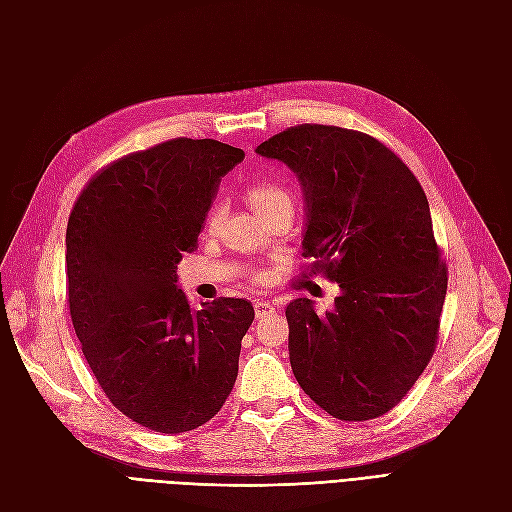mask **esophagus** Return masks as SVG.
I'll return each mask as SVG.
<instances>
[{"label":"esophagus","instance_id":"obj_1","mask_svg":"<svg viewBox=\"0 0 512 512\" xmlns=\"http://www.w3.org/2000/svg\"><path fill=\"white\" fill-rule=\"evenodd\" d=\"M254 311H256L258 320H262V317L273 315V313H275V307H273L271 303H267V301H256V303H254Z\"/></svg>","mask_w":512,"mask_h":512}]
</instances>
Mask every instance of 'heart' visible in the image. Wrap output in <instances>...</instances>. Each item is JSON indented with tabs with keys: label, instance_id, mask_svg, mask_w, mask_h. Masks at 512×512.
<instances>
[{
	"label": "heart",
	"instance_id": "obj_1",
	"mask_svg": "<svg viewBox=\"0 0 512 512\" xmlns=\"http://www.w3.org/2000/svg\"><path fill=\"white\" fill-rule=\"evenodd\" d=\"M248 203L256 214H267L275 209H292V197L286 188L275 184H256L248 190ZM264 279V275H258Z\"/></svg>",
	"mask_w": 512,
	"mask_h": 512
}]
</instances>
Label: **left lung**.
Listing matches in <instances>:
<instances>
[{"label":"left lung","mask_w":512,"mask_h":512,"mask_svg":"<svg viewBox=\"0 0 512 512\" xmlns=\"http://www.w3.org/2000/svg\"><path fill=\"white\" fill-rule=\"evenodd\" d=\"M296 173L305 197V256L337 281L334 307H286L292 373L343 421L375 419L428 366L447 294L430 205L411 169L375 137L301 125L256 148Z\"/></svg>","instance_id":"left-lung-1"}]
</instances>
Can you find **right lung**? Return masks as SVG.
I'll use <instances>...</instances> for the list:
<instances>
[{
  "instance_id": "obj_1",
  "label": "right lung",
  "mask_w": 512,
  "mask_h": 512,
  "mask_svg": "<svg viewBox=\"0 0 512 512\" xmlns=\"http://www.w3.org/2000/svg\"><path fill=\"white\" fill-rule=\"evenodd\" d=\"M243 156L216 139H171L101 169L69 216L67 294L82 354L114 407L148 430L203 426L235 385L254 307L218 298L195 311L178 262Z\"/></svg>"
}]
</instances>
